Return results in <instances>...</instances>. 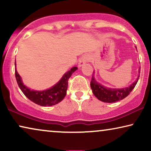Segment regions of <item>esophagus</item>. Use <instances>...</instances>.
Returning <instances> with one entry per match:
<instances>
[{
  "instance_id": "obj_1",
  "label": "esophagus",
  "mask_w": 151,
  "mask_h": 151,
  "mask_svg": "<svg viewBox=\"0 0 151 151\" xmlns=\"http://www.w3.org/2000/svg\"><path fill=\"white\" fill-rule=\"evenodd\" d=\"M89 60V57H88V55L84 54L82 55V56L80 58L79 61H78V67H80L82 66H83L84 64L87 63V62Z\"/></svg>"
}]
</instances>
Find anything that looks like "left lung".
Masks as SVG:
<instances>
[{
    "label": "left lung",
    "mask_w": 151,
    "mask_h": 151,
    "mask_svg": "<svg viewBox=\"0 0 151 151\" xmlns=\"http://www.w3.org/2000/svg\"><path fill=\"white\" fill-rule=\"evenodd\" d=\"M140 70H139V73ZM139 74L133 83H132L129 87L122 88H112L104 86L96 81L94 77V71L91 81V87L93 93L98 99L99 100L104 102L112 103L124 99L130 94L138 81Z\"/></svg>",
    "instance_id": "obj_1"
}]
</instances>
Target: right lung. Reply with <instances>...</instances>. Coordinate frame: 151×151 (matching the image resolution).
I'll return each instance as SVG.
<instances>
[{"mask_svg":"<svg viewBox=\"0 0 151 151\" xmlns=\"http://www.w3.org/2000/svg\"><path fill=\"white\" fill-rule=\"evenodd\" d=\"M16 67V62H15ZM78 69V67H72L69 71L64 74L60 81L52 87L44 91L31 90L22 83L21 77L15 69V76L16 81L20 90L28 99L33 102L42 106H53L60 102L67 94L68 87V80L72 73Z\"/></svg>","mask_w":151,"mask_h":151,"instance_id":"obj_1","label":"right lung"}]
</instances>
